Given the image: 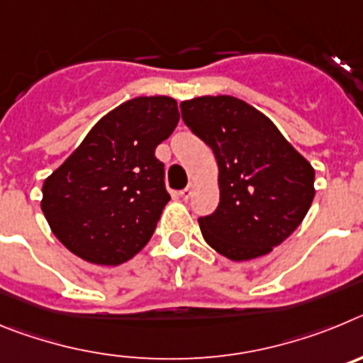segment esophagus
I'll list each match as a JSON object with an SVG mask.
<instances>
[{
  "instance_id": "34e87169",
  "label": "esophagus",
  "mask_w": 363,
  "mask_h": 363,
  "mask_svg": "<svg viewBox=\"0 0 363 363\" xmlns=\"http://www.w3.org/2000/svg\"><path fill=\"white\" fill-rule=\"evenodd\" d=\"M192 189H194V185H187V187L184 189V191H179V196L184 198V200H189V198L192 196Z\"/></svg>"
}]
</instances>
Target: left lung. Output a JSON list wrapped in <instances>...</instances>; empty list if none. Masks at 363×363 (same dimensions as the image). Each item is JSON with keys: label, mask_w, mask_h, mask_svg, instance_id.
Segmentation results:
<instances>
[{"label": "left lung", "mask_w": 363, "mask_h": 363, "mask_svg": "<svg viewBox=\"0 0 363 363\" xmlns=\"http://www.w3.org/2000/svg\"><path fill=\"white\" fill-rule=\"evenodd\" d=\"M185 125L213 149L220 203L198 220L205 242L234 262L271 252L314 198V169L265 114L234 96L179 104Z\"/></svg>", "instance_id": "obj_1"}]
</instances>
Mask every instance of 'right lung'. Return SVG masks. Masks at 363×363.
I'll return each instance as SVG.
<instances>
[{"label": "right lung", "mask_w": 363, "mask_h": 363, "mask_svg": "<svg viewBox=\"0 0 363 363\" xmlns=\"http://www.w3.org/2000/svg\"><path fill=\"white\" fill-rule=\"evenodd\" d=\"M179 120L169 96H140L105 114L45 179L41 211L85 262L120 265L142 251L171 200L154 150Z\"/></svg>", "instance_id": "obj_1"}]
</instances>
